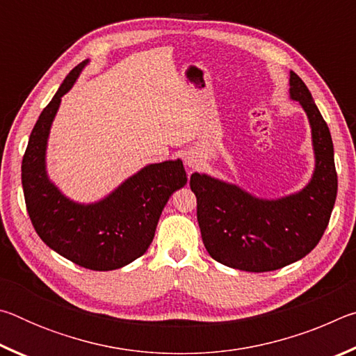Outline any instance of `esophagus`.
<instances>
[{"label":"esophagus","mask_w":356,"mask_h":356,"mask_svg":"<svg viewBox=\"0 0 356 356\" xmlns=\"http://www.w3.org/2000/svg\"><path fill=\"white\" fill-rule=\"evenodd\" d=\"M185 165L193 170V168H196L197 165H200V160H197L196 155L188 154V155H186V159H185Z\"/></svg>","instance_id":"34e87169"}]
</instances>
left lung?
<instances>
[{"label":"left lung","mask_w":356,"mask_h":356,"mask_svg":"<svg viewBox=\"0 0 356 356\" xmlns=\"http://www.w3.org/2000/svg\"><path fill=\"white\" fill-rule=\"evenodd\" d=\"M289 95L309 120L314 171L292 195L264 200L242 186L193 172L202 242L216 262L243 272H272L300 261L316 248L328 226L337 193L330 129L309 89L291 70Z\"/></svg>","instance_id":"8db88e82"}]
</instances>
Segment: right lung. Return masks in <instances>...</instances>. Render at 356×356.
<instances>
[{
    "instance_id": "1",
    "label": "right lung",
    "mask_w": 356,
    "mask_h": 356,
    "mask_svg": "<svg viewBox=\"0 0 356 356\" xmlns=\"http://www.w3.org/2000/svg\"><path fill=\"white\" fill-rule=\"evenodd\" d=\"M89 59L72 69L35 122L22 161V185L33 226L47 246L80 267L108 272L141 257L152 243L168 200L186 184L182 160L141 168L100 201L70 200L47 172L50 129Z\"/></svg>"
}]
</instances>
